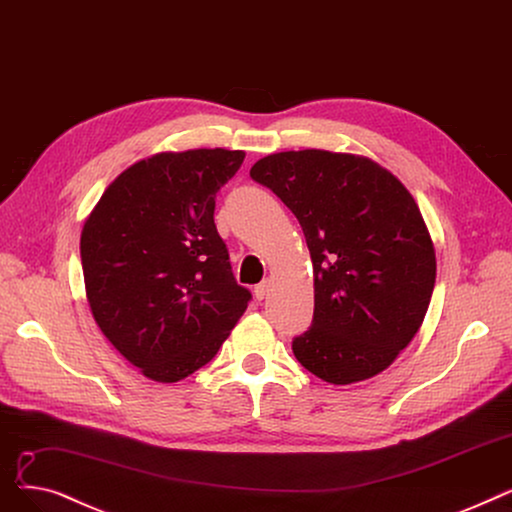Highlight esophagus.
Segmentation results:
<instances>
[{
  "instance_id": "1",
  "label": "esophagus",
  "mask_w": 512,
  "mask_h": 512,
  "mask_svg": "<svg viewBox=\"0 0 512 512\" xmlns=\"http://www.w3.org/2000/svg\"><path fill=\"white\" fill-rule=\"evenodd\" d=\"M269 287H271V281H269V279L262 281V283H258V285L254 287V296H256V300H264V296L269 294Z\"/></svg>"
}]
</instances>
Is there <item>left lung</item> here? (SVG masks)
Here are the masks:
<instances>
[{
  "label": "left lung",
  "mask_w": 512,
  "mask_h": 512,
  "mask_svg": "<svg viewBox=\"0 0 512 512\" xmlns=\"http://www.w3.org/2000/svg\"><path fill=\"white\" fill-rule=\"evenodd\" d=\"M250 177L296 214L312 258V325L291 350L335 385L371 379L419 331L435 250L408 189L377 162L325 150L258 160Z\"/></svg>",
  "instance_id": "1"
}]
</instances>
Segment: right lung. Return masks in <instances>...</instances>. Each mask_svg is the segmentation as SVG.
<instances>
[{
	"label": "right lung",
	"instance_id": "add662e5",
	"mask_svg": "<svg viewBox=\"0 0 512 512\" xmlns=\"http://www.w3.org/2000/svg\"><path fill=\"white\" fill-rule=\"evenodd\" d=\"M243 158L214 148L139 160L85 221L81 262L93 319L154 381L202 369L252 300L214 225L216 193Z\"/></svg>",
	"mask_w": 512,
	"mask_h": 512
}]
</instances>
